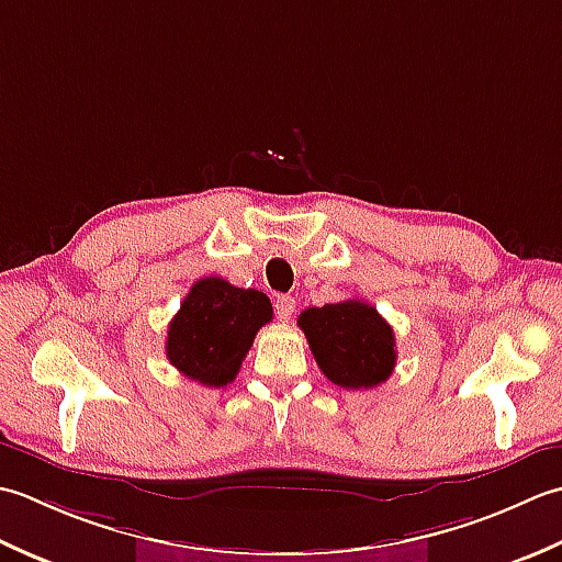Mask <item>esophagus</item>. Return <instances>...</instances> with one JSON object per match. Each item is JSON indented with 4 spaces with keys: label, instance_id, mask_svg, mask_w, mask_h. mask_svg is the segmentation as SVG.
Wrapping results in <instances>:
<instances>
[{
    "label": "esophagus",
    "instance_id": "esophagus-1",
    "mask_svg": "<svg viewBox=\"0 0 562 562\" xmlns=\"http://www.w3.org/2000/svg\"><path fill=\"white\" fill-rule=\"evenodd\" d=\"M273 311H277L281 323H289V319L295 313V301H293L291 295H279L277 301H273Z\"/></svg>",
    "mask_w": 562,
    "mask_h": 562
}]
</instances>
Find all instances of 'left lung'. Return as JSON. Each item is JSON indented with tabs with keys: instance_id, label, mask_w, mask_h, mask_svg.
Masks as SVG:
<instances>
[{
	"instance_id": "obj_1",
	"label": "left lung",
	"mask_w": 562,
	"mask_h": 562,
	"mask_svg": "<svg viewBox=\"0 0 562 562\" xmlns=\"http://www.w3.org/2000/svg\"><path fill=\"white\" fill-rule=\"evenodd\" d=\"M313 357L331 383L349 391L375 387L395 369L393 327L363 301L307 307L297 317Z\"/></svg>"
}]
</instances>
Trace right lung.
<instances>
[{
    "label": "right lung",
    "mask_w": 562,
    "mask_h": 562,
    "mask_svg": "<svg viewBox=\"0 0 562 562\" xmlns=\"http://www.w3.org/2000/svg\"><path fill=\"white\" fill-rule=\"evenodd\" d=\"M269 297L205 277L191 285L169 323L167 359L191 381L223 387L235 381L261 325L271 323Z\"/></svg>",
    "instance_id": "1"
}]
</instances>
